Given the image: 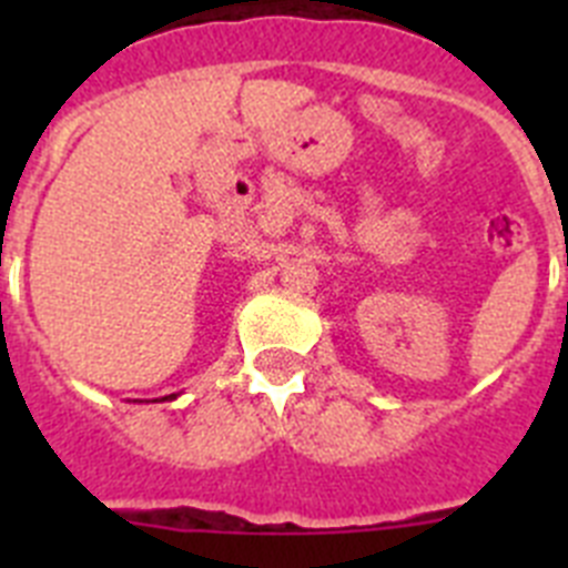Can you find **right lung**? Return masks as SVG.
<instances>
[{
    "instance_id": "1",
    "label": "right lung",
    "mask_w": 568,
    "mask_h": 568,
    "mask_svg": "<svg viewBox=\"0 0 568 568\" xmlns=\"http://www.w3.org/2000/svg\"><path fill=\"white\" fill-rule=\"evenodd\" d=\"M170 398H175V395H170Z\"/></svg>"
}]
</instances>
